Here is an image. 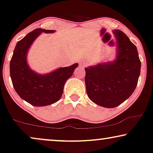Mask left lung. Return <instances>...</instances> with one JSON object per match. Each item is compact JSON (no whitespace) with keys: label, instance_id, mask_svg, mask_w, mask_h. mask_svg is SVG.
<instances>
[{"label":"left lung","instance_id":"1","mask_svg":"<svg viewBox=\"0 0 153 153\" xmlns=\"http://www.w3.org/2000/svg\"><path fill=\"white\" fill-rule=\"evenodd\" d=\"M113 33L116 40V59L85 68L88 96L105 108L116 107L130 97L141 72L137 47L123 31L116 29Z\"/></svg>","mask_w":153,"mask_h":153}]
</instances>
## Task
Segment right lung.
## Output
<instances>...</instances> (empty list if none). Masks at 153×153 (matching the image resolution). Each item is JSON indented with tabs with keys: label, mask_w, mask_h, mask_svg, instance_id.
Wrapping results in <instances>:
<instances>
[{
	"label": "right lung",
	"mask_w": 153,
	"mask_h": 153,
	"mask_svg": "<svg viewBox=\"0 0 153 153\" xmlns=\"http://www.w3.org/2000/svg\"><path fill=\"white\" fill-rule=\"evenodd\" d=\"M55 31L37 28L29 33L16 43L10 60V77L14 90L22 99L35 106H48L58 102L66 81L79 65L75 63L44 74L37 73L29 67L27 53L30 46L41 33Z\"/></svg>",
	"instance_id": "add662e5"
}]
</instances>
